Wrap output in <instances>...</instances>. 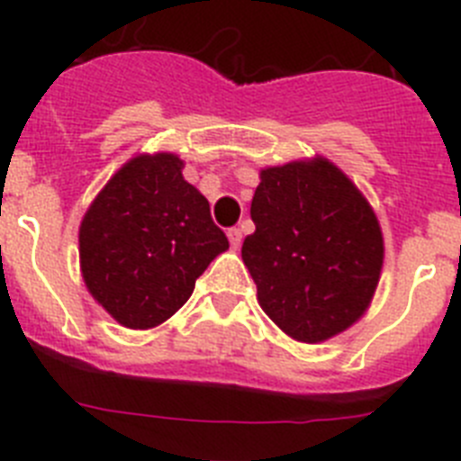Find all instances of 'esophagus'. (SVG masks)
I'll return each mask as SVG.
<instances>
[{
  "label": "esophagus",
  "instance_id": "obj_1",
  "mask_svg": "<svg viewBox=\"0 0 461 461\" xmlns=\"http://www.w3.org/2000/svg\"><path fill=\"white\" fill-rule=\"evenodd\" d=\"M228 242H230V247L238 251L240 242H242V230H240V228H228Z\"/></svg>",
  "mask_w": 461,
  "mask_h": 461
}]
</instances>
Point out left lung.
I'll return each instance as SVG.
<instances>
[{
    "label": "left lung",
    "instance_id": "8db88e82",
    "mask_svg": "<svg viewBox=\"0 0 461 461\" xmlns=\"http://www.w3.org/2000/svg\"><path fill=\"white\" fill-rule=\"evenodd\" d=\"M251 219L242 260L281 332L321 344L365 316L385 247L376 212L339 166L316 154L263 168Z\"/></svg>",
    "mask_w": 461,
    "mask_h": 461
}]
</instances>
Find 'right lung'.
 <instances>
[{"label":"right lung","instance_id":"add662e5","mask_svg":"<svg viewBox=\"0 0 461 461\" xmlns=\"http://www.w3.org/2000/svg\"><path fill=\"white\" fill-rule=\"evenodd\" d=\"M173 152L138 154L85 212L80 272L92 297L120 325L149 330L168 321L195 279L228 249L205 195L185 180Z\"/></svg>","mask_w":461,"mask_h":461}]
</instances>
